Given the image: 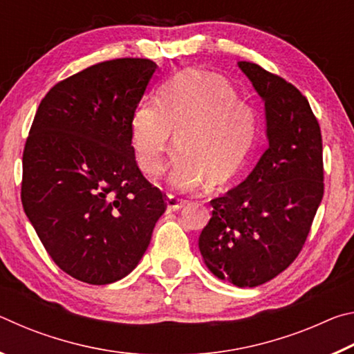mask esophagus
<instances>
[{
  "mask_svg": "<svg viewBox=\"0 0 354 354\" xmlns=\"http://www.w3.org/2000/svg\"><path fill=\"white\" fill-rule=\"evenodd\" d=\"M185 205H187V200L176 198L175 195L167 196V209H169V211H178V209L184 207Z\"/></svg>",
  "mask_w": 354,
  "mask_h": 354,
  "instance_id": "1",
  "label": "esophagus"
}]
</instances>
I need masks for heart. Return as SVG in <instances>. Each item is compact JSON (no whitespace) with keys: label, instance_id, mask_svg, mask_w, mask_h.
I'll use <instances>...</instances> for the list:
<instances>
[{"label":"heart","instance_id":"1","mask_svg":"<svg viewBox=\"0 0 354 354\" xmlns=\"http://www.w3.org/2000/svg\"><path fill=\"white\" fill-rule=\"evenodd\" d=\"M173 137L178 147L169 175L173 187L189 192L205 181L212 187L226 184L253 147L254 111L221 77L187 71L160 92L159 101H145L134 112L131 142L148 176L164 171Z\"/></svg>","mask_w":354,"mask_h":354}]
</instances>
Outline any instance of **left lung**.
<instances>
[{"label": "left lung", "mask_w": 354, "mask_h": 354, "mask_svg": "<svg viewBox=\"0 0 354 354\" xmlns=\"http://www.w3.org/2000/svg\"><path fill=\"white\" fill-rule=\"evenodd\" d=\"M266 103L268 148L250 176L214 198L198 247L237 287L273 279L297 259L323 198L322 131L306 97L253 62H239Z\"/></svg>", "instance_id": "obj_1"}]
</instances>
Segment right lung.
<instances>
[{"mask_svg": "<svg viewBox=\"0 0 354 354\" xmlns=\"http://www.w3.org/2000/svg\"><path fill=\"white\" fill-rule=\"evenodd\" d=\"M156 68L139 57L87 67L50 88L29 129L23 209L56 266L82 283L111 284L133 272L167 209L131 145Z\"/></svg>", "mask_w": 354, "mask_h": 354, "instance_id": "1", "label": "right lung"}]
</instances>
